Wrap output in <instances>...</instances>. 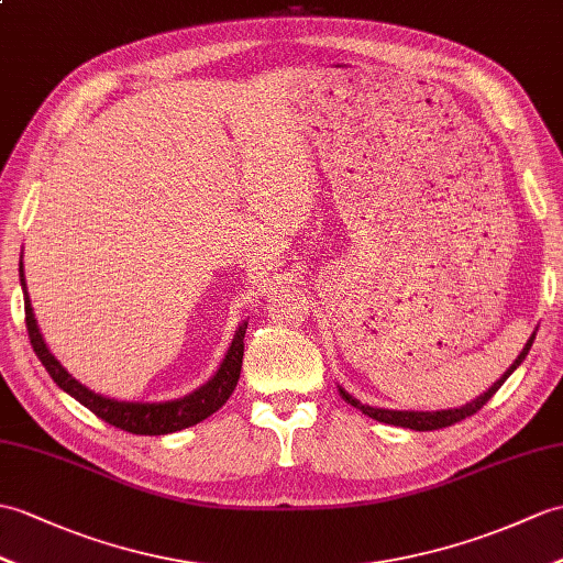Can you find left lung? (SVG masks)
Instances as JSON below:
<instances>
[{"mask_svg": "<svg viewBox=\"0 0 563 563\" xmlns=\"http://www.w3.org/2000/svg\"><path fill=\"white\" fill-rule=\"evenodd\" d=\"M534 335H538V329L532 331L530 341L526 343V347H522L520 355L514 360L511 367H508V369L501 374L499 382H494V386H492V388H487L485 394L477 396L473 402H465L463 408H451V410H434V412H424V410H388V408H372V405H364V402H360L355 396H350L343 386H338V394H341V398H343L345 402H350L352 408L362 410L364 415L372 417V420H376V422L394 424V427H402V429H415V431H431V429H443V427H451V424H455V422L465 420V417L475 415V412L482 408V405H487V400H489V398L496 394V390H499V388L504 386L506 378L511 376V374H514V372L520 367L522 360L528 357V352H530V347H532Z\"/></svg>", "mask_w": 563, "mask_h": 563, "instance_id": "8db88e82", "label": "left lung"}]
</instances>
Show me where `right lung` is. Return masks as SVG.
Returning a JSON list of instances; mask_svg holds the SVG:
<instances>
[{
	"instance_id": "add662e5",
	"label": "right lung",
	"mask_w": 563,
	"mask_h": 563,
	"mask_svg": "<svg viewBox=\"0 0 563 563\" xmlns=\"http://www.w3.org/2000/svg\"><path fill=\"white\" fill-rule=\"evenodd\" d=\"M19 280L23 290V307H25V329H29L31 345L35 350L37 360L43 362L47 374L55 378V384L76 398L78 402L96 412L100 420H104L112 427H120L124 431H132V434H146V437H161V434H173V431L187 429L203 422L206 417H211L216 410L228 402L232 396L234 386H238V378L242 372V357H244V333H246V321L240 323V329L234 331L232 343L225 352V360L220 362L218 372L208 378V382L196 388L194 394L177 398V400H163V402H139V400H117L100 396L96 390L84 386L78 378H74L67 369L62 367V362L52 355L45 338L37 329L35 313L31 307L29 287H25L23 276V264H19Z\"/></svg>"
}]
</instances>
